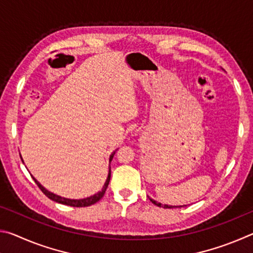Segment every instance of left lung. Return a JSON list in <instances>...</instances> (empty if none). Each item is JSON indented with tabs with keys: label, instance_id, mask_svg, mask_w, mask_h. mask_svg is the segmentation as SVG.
<instances>
[{
	"label": "left lung",
	"instance_id": "left-lung-1",
	"mask_svg": "<svg viewBox=\"0 0 253 253\" xmlns=\"http://www.w3.org/2000/svg\"><path fill=\"white\" fill-rule=\"evenodd\" d=\"M149 200H151V202H152V203H154V204L157 205V207H160V208H164V209H172V208H177V207H172V205H168V204H164V205H163L162 203H158L157 201L153 200V199H151V198H149ZM178 208H182V207H181V205H179Z\"/></svg>",
	"mask_w": 253,
	"mask_h": 253
}]
</instances>
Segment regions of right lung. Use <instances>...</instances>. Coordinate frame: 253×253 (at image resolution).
Returning <instances> with one entry per match:
<instances>
[{
    "label": "right lung",
    "mask_w": 253,
    "mask_h": 253,
    "mask_svg": "<svg viewBox=\"0 0 253 253\" xmlns=\"http://www.w3.org/2000/svg\"><path fill=\"white\" fill-rule=\"evenodd\" d=\"M116 152H117V149H116V151H114L113 153H111V155H110V157H109V163L111 162V160H113V157H114L115 153H116ZM21 160H22V158H21ZM22 162H23V160H22ZM110 175H111V170H110V166H109L108 176H107V179H106V182H105V184H104V186H102V188H101V191H99V192H98V193L93 194V195H91V196H89V198H84V199H80V200L67 199V198H62V196L54 194V193H52V192H50V191L46 190V188H45L44 186H42L41 184H40L39 182H38L37 179L34 178L33 176H32V178L34 179V182L37 183V185L40 187V190H41L42 192H43V194H45L46 196H48V198H49L50 200L54 201V202L65 204V205H70V207H74V208H84V207H90V205L97 203L98 201H99V200L102 198V196H104L105 192H106V190H107V187H108L109 181H110Z\"/></svg>",
    "instance_id": "add662e5"
}]
</instances>
